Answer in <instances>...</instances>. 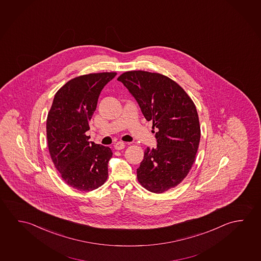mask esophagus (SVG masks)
<instances>
[{"label": "esophagus", "instance_id": "34e87169", "mask_svg": "<svg viewBox=\"0 0 261 261\" xmlns=\"http://www.w3.org/2000/svg\"><path fill=\"white\" fill-rule=\"evenodd\" d=\"M114 148H115L116 150H122V149L125 148V143L122 142H117L115 145H114Z\"/></svg>", "mask_w": 261, "mask_h": 261}]
</instances>
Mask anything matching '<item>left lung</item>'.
<instances>
[{
	"label": "left lung",
	"instance_id": "1",
	"mask_svg": "<svg viewBox=\"0 0 261 261\" xmlns=\"http://www.w3.org/2000/svg\"><path fill=\"white\" fill-rule=\"evenodd\" d=\"M118 80L156 128L157 147L146 149L137 178L147 190L162 194L178 186L195 162L201 137L195 103L175 81L159 73L128 71Z\"/></svg>",
	"mask_w": 261,
	"mask_h": 261
}]
</instances>
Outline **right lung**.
I'll return each instance as SVG.
<instances>
[{
  "label": "right lung",
  "mask_w": 261,
  "mask_h": 261,
  "mask_svg": "<svg viewBox=\"0 0 261 261\" xmlns=\"http://www.w3.org/2000/svg\"><path fill=\"white\" fill-rule=\"evenodd\" d=\"M115 72L76 76L56 93L46 119L49 153L66 185L95 190L106 181L111 148L89 142V120L103 88Z\"/></svg>",
  "instance_id": "right-lung-1"
}]
</instances>
